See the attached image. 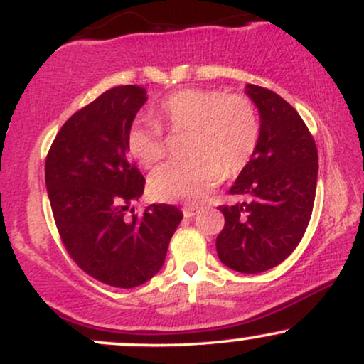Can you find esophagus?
I'll return each instance as SVG.
<instances>
[{"label": "esophagus", "mask_w": 364, "mask_h": 364, "mask_svg": "<svg viewBox=\"0 0 364 364\" xmlns=\"http://www.w3.org/2000/svg\"><path fill=\"white\" fill-rule=\"evenodd\" d=\"M196 212H198V208H196V207H185V208H183V215H185V217H193Z\"/></svg>", "instance_id": "obj_1"}]
</instances>
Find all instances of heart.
Listing matches in <instances>:
<instances>
[{
  "label": "heart",
  "instance_id": "1",
  "mask_svg": "<svg viewBox=\"0 0 364 364\" xmlns=\"http://www.w3.org/2000/svg\"><path fill=\"white\" fill-rule=\"evenodd\" d=\"M190 132L185 154L150 174L149 191L161 202L198 203L224 179L250 164L262 124L257 107L243 94L215 89H183L157 104L154 121H135L128 128V154L144 168L166 157L164 129Z\"/></svg>",
  "mask_w": 364,
  "mask_h": 364
}]
</instances>
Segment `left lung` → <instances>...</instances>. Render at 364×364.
<instances>
[{"label": "left lung", "instance_id": "1", "mask_svg": "<svg viewBox=\"0 0 364 364\" xmlns=\"http://www.w3.org/2000/svg\"><path fill=\"white\" fill-rule=\"evenodd\" d=\"M260 111L257 152L229 195L245 202L220 205L224 228L217 255L229 269L260 274L286 260L299 245L313 212L318 150L298 111L265 87H246Z\"/></svg>", "mask_w": 364, "mask_h": 364}]
</instances>
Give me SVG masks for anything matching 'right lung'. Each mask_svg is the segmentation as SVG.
<instances>
[{"instance_id": "1", "label": "right lung", "mask_w": 364, "mask_h": 364, "mask_svg": "<svg viewBox=\"0 0 364 364\" xmlns=\"http://www.w3.org/2000/svg\"><path fill=\"white\" fill-rule=\"evenodd\" d=\"M147 92L136 85L106 90L58 132L46 157V188L61 243L72 260L111 287L141 286L164 263L183 214L152 203L135 214L132 203L145 178L129 161L127 133Z\"/></svg>"}]
</instances>
